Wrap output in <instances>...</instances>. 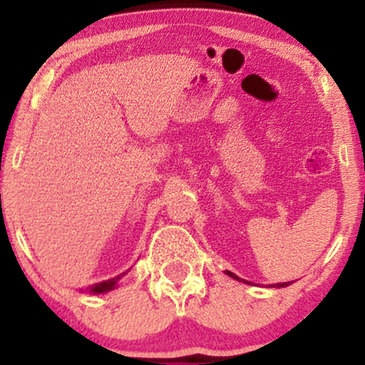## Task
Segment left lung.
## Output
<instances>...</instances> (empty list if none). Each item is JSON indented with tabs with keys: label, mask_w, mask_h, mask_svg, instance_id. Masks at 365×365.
I'll list each match as a JSON object with an SVG mask.
<instances>
[{
	"label": "left lung",
	"mask_w": 365,
	"mask_h": 365,
	"mask_svg": "<svg viewBox=\"0 0 365 365\" xmlns=\"http://www.w3.org/2000/svg\"><path fill=\"white\" fill-rule=\"evenodd\" d=\"M225 273H226V274H228V276H230V278L237 279V282H242V283H247V284H252V283H250V282H245V279L238 278V276H237V274H233V273H232V271H225ZM288 284H290V283H276V284H271V287H278V288H282V287H288Z\"/></svg>",
	"instance_id": "1"
}]
</instances>
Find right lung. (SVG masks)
Masks as SVG:
<instances>
[{
	"label": "right lung",
	"mask_w": 365,
	"mask_h": 365,
	"mask_svg": "<svg viewBox=\"0 0 365 365\" xmlns=\"http://www.w3.org/2000/svg\"><path fill=\"white\" fill-rule=\"evenodd\" d=\"M127 273H128V271H125V273L118 274V276H116V278L108 279V282H101V283L92 284V287L89 288V292H91V293H104V292H110V290H113V288H116V284H118L120 279L123 278V276L127 274Z\"/></svg>",
	"instance_id": "1"
}]
</instances>
